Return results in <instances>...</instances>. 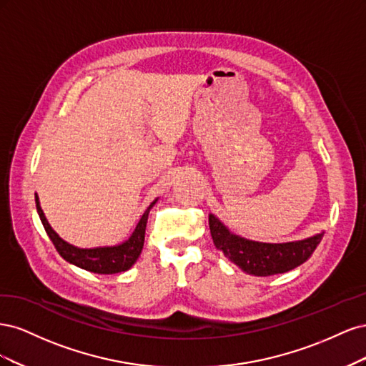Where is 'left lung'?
Wrapping results in <instances>:
<instances>
[{
  "label": "left lung",
  "mask_w": 366,
  "mask_h": 366,
  "mask_svg": "<svg viewBox=\"0 0 366 366\" xmlns=\"http://www.w3.org/2000/svg\"><path fill=\"white\" fill-rule=\"evenodd\" d=\"M209 229L215 247L241 270L254 276H270L297 267L312 257L324 237L319 234L302 241L267 244L230 234L214 215H209Z\"/></svg>",
  "instance_id": "8db88e82"
}]
</instances>
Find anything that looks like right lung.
I'll return each instance as SVG.
<instances>
[{"mask_svg": "<svg viewBox=\"0 0 366 366\" xmlns=\"http://www.w3.org/2000/svg\"><path fill=\"white\" fill-rule=\"evenodd\" d=\"M35 202H36V210L38 215L41 218V223L46 229L49 238L51 239L54 249L58 250L61 257L69 261L77 267H81L84 270L99 273V274H113V273H120L131 269V265L134 264L139 258V254L143 249V241H145V229H147V221H148V214L151 206L145 210V214L142 215L139 224L136 226L132 235L129 237L128 241L122 242L119 246L114 247H97V249H77L69 242H65L58 237L56 232H54L49 221L44 217L42 209L38 202V195H35Z\"/></svg>", "mask_w": 366, "mask_h": 366, "instance_id": "obj_1", "label": "right lung"}]
</instances>
